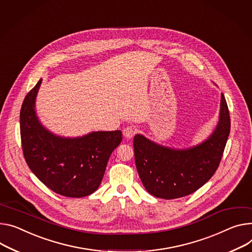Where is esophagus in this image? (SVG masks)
I'll return each mask as SVG.
<instances>
[{"label":"esophagus","instance_id":"1","mask_svg":"<svg viewBox=\"0 0 252 252\" xmlns=\"http://www.w3.org/2000/svg\"><path fill=\"white\" fill-rule=\"evenodd\" d=\"M135 133H136V129L132 126H128L123 129V135L127 139H131L135 135Z\"/></svg>","mask_w":252,"mask_h":252}]
</instances>
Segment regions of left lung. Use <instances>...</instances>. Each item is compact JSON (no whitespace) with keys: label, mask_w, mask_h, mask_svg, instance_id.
<instances>
[{"label":"left lung","mask_w":252,"mask_h":252,"mask_svg":"<svg viewBox=\"0 0 252 252\" xmlns=\"http://www.w3.org/2000/svg\"><path fill=\"white\" fill-rule=\"evenodd\" d=\"M230 133V116L221 94L219 121L202 143L186 149L160 145L136 134L133 140L135 163L150 195L171 200L192 193L217 170Z\"/></svg>","instance_id":"obj_1"}]
</instances>
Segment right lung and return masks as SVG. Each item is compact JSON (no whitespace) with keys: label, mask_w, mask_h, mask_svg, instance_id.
I'll return each instance as SVG.
<instances>
[{"label":"right lung","mask_w":252,"mask_h":252,"mask_svg":"<svg viewBox=\"0 0 252 252\" xmlns=\"http://www.w3.org/2000/svg\"><path fill=\"white\" fill-rule=\"evenodd\" d=\"M39 80L27 94L20 112V133L25 160L47 188L64 197L91 195L101 185L111 153L122 141V132L96 131L82 137H62L38 119L35 101Z\"/></svg>","instance_id":"add662e5"}]
</instances>
